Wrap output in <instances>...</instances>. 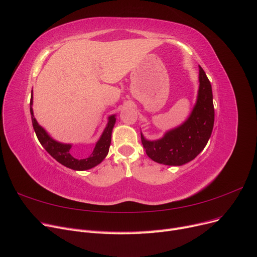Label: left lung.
<instances>
[{"label": "left lung", "mask_w": 257, "mask_h": 257, "mask_svg": "<svg viewBox=\"0 0 257 257\" xmlns=\"http://www.w3.org/2000/svg\"><path fill=\"white\" fill-rule=\"evenodd\" d=\"M198 78L197 99L188 119L157 141H148L142 134L143 146L152 161L181 166L195 159L206 147L214 123L213 96L211 83L200 66Z\"/></svg>", "instance_id": "8db88e82"}]
</instances>
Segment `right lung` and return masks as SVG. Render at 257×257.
I'll list each match as a JSON object with an SVG mask.
<instances>
[{
    "label": "right lung",
    "instance_id": "right-lung-1",
    "mask_svg": "<svg viewBox=\"0 0 257 257\" xmlns=\"http://www.w3.org/2000/svg\"><path fill=\"white\" fill-rule=\"evenodd\" d=\"M32 106H33V93H32V96H31V102H30V112H31V118H32V124H33V128L35 131V134L38 138V141H40V143L42 144V146L45 148V150L47 151L54 160H57L59 163H61L62 165H64L74 170H87L98 165L99 163H102L104 159L107 157L108 151H109L110 143H111L112 128L115 123V114L108 116L107 125L103 132L102 136H100L97 141L92 153L88 158L78 159L72 153L71 144H63V143L57 142L56 139H53L51 136H49V134L45 131L44 127H42L40 124L37 123L36 119L34 118Z\"/></svg>",
    "mask_w": 257,
    "mask_h": 257
}]
</instances>
